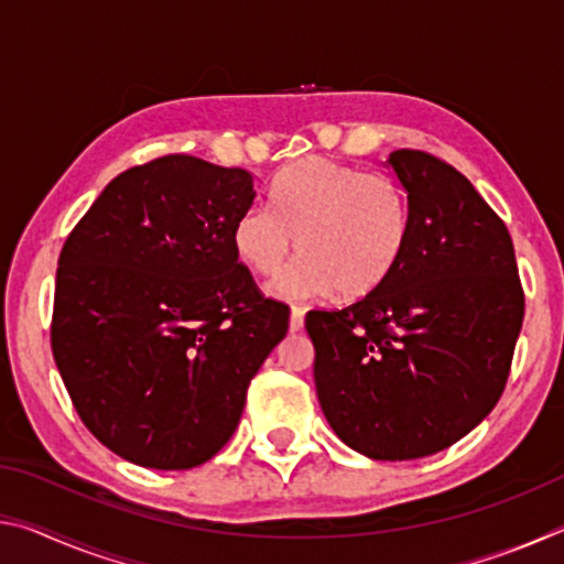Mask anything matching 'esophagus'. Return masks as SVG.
I'll use <instances>...</instances> for the list:
<instances>
[{"instance_id":"esophagus-1","label":"esophagus","mask_w":564,"mask_h":564,"mask_svg":"<svg viewBox=\"0 0 564 564\" xmlns=\"http://www.w3.org/2000/svg\"><path fill=\"white\" fill-rule=\"evenodd\" d=\"M303 321H305V311L299 308V305H293V308H291V330L293 333L303 330Z\"/></svg>"}]
</instances>
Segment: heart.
Returning <instances> with one entry per match:
<instances>
[{"label": "heart", "mask_w": 564, "mask_h": 564, "mask_svg": "<svg viewBox=\"0 0 564 564\" xmlns=\"http://www.w3.org/2000/svg\"><path fill=\"white\" fill-rule=\"evenodd\" d=\"M271 204L238 216L234 246L253 273L273 275L299 243L301 259L271 283L279 299H362L403 261L410 206L386 174L311 156L283 171Z\"/></svg>", "instance_id": "1"}]
</instances>
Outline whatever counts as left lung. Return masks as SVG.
<instances>
[{"mask_svg": "<svg viewBox=\"0 0 564 564\" xmlns=\"http://www.w3.org/2000/svg\"><path fill=\"white\" fill-rule=\"evenodd\" d=\"M388 164L410 206L403 261L340 311H308L316 390L333 431L373 460L460 441L498 405L524 318L512 238L460 171L427 151Z\"/></svg>", "mask_w": 564, "mask_h": 564, "instance_id": "left-lung-1", "label": "left lung"}]
</instances>
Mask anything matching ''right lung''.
<instances>
[{
  "instance_id": "right-lung-1",
  "label": "right lung",
  "mask_w": 564,
  "mask_h": 564,
  "mask_svg": "<svg viewBox=\"0 0 564 564\" xmlns=\"http://www.w3.org/2000/svg\"><path fill=\"white\" fill-rule=\"evenodd\" d=\"M253 202L246 169L169 154L113 178L66 238L52 352L82 423L123 460H212L289 330L234 246Z\"/></svg>"
}]
</instances>
